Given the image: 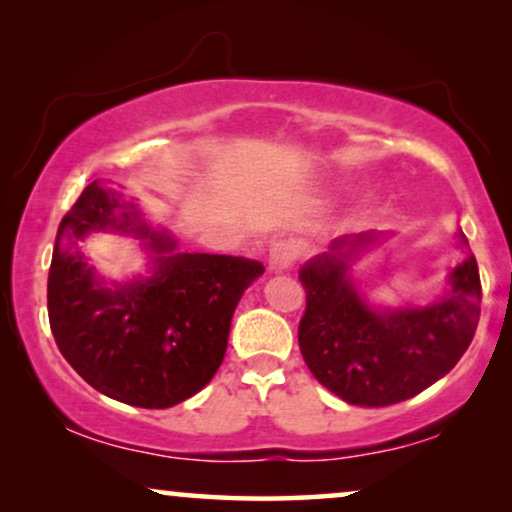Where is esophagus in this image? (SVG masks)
I'll return each instance as SVG.
<instances>
[{
	"label": "esophagus",
	"instance_id": "34e87169",
	"mask_svg": "<svg viewBox=\"0 0 512 512\" xmlns=\"http://www.w3.org/2000/svg\"><path fill=\"white\" fill-rule=\"evenodd\" d=\"M297 255H300V250H297V245L293 241H276L271 243L269 248V269L271 271H286L295 264Z\"/></svg>",
	"mask_w": 512,
	"mask_h": 512
}]
</instances>
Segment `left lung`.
I'll use <instances>...</instances> for the list:
<instances>
[{"mask_svg":"<svg viewBox=\"0 0 512 512\" xmlns=\"http://www.w3.org/2000/svg\"><path fill=\"white\" fill-rule=\"evenodd\" d=\"M364 238H340L333 250L364 245ZM300 278L307 293L300 352L314 378L347 404L390 406L416 397L458 364L480 321L482 283L472 252L451 271L449 295L390 314L366 307L338 255L309 262Z\"/></svg>","mask_w":512,"mask_h":512,"instance_id":"obj_1","label":"left lung"}]
</instances>
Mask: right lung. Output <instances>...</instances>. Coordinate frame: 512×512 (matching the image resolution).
I'll use <instances>...</instances> for the list:
<instances>
[{"instance_id": "obj_1", "label": "right lung", "mask_w": 512, "mask_h": 512, "mask_svg": "<svg viewBox=\"0 0 512 512\" xmlns=\"http://www.w3.org/2000/svg\"><path fill=\"white\" fill-rule=\"evenodd\" d=\"M122 209L123 215H114ZM122 228L156 254L151 279L103 289L79 241L89 230ZM264 274L260 262L174 252V241L141 222L132 205L89 184L56 231L47 307L61 354L94 390L141 409H167L210 383L229 342L243 290Z\"/></svg>"}]
</instances>
